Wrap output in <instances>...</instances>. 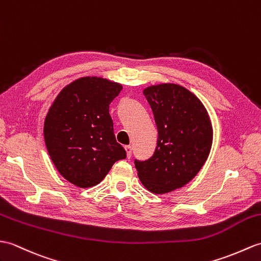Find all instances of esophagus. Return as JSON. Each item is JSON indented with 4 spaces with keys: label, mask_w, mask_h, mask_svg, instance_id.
Segmentation results:
<instances>
[{
    "label": "esophagus",
    "mask_w": 261,
    "mask_h": 261,
    "mask_svg": "<svg viewBox=\"0 0 261 261\" xmlns=\"http://www.w3.org/2000/svg\"><path fill=\"white\" fill-rule=\"evenodd\" d=\"M124 150H125V152H126V158H130L131 153H132V148L130 147V145H125Z\"/></svg>",
    "instance_id": "esophagus-1"
}]
</instances>
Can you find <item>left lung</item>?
I'll use <instances>...</instances> for the list:
<instances>
[{
  "mask_svg": "<svg viewBox=\"0 0 261 261\" xmlns=\"http://www.w3.org/2000/svg\"><path fill=\"white\" fill-rule=\"evenodd\" d=\"M158 128L153 155L135 161L138 177L155 195L182 188L196 177L207 161L214 130L207 109L198 96L174 83L143 90Z\"/></svg>",
  "mask_w": 261,
  "mask_h": 261,
  "instance_id": "1",
  "label": "left lung"
}]
</instances>
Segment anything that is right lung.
Returning <instances> with one entry per match:
<instances>
[{
  "label": "right lung",
  "mask_w": 261,
  "mask_h": 261,
  "mask_svg": "<svg viewBox=\"0 0 261 261\" xmlns=\"http://www.w3.org/2000/svg\"><path fill=\"white\" fill-rule=\"evenodd\" d=\"M122 84L83 76L64 87L44 120V141L57 170L79 188L100 184L125 150L116 140L109 106Z\"/></svg>",
  "instance_id": "1"
}]
</instances>
